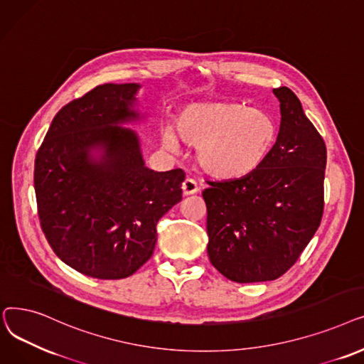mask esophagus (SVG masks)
Masks as SVG:
<instances>
[{
    "mask_svg": "<svg viewBox=\"0 0 364 364\" xmlns=\"http://www.w3.org/2000/svg\"><path fill=\"white\" fill-rule=\"evenodd\" d=\"M200 191V188L194 179H185L182 183V193L183 196H193Z\"/></svg>",
    "mask_w": 364,
    "mask_h": 364,
    "instance_id": "esophagus-1",
    "label": "esophagus"
}]
</instances>
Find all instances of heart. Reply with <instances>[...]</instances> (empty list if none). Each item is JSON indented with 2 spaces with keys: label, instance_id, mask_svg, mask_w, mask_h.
<instances>
[{
  "label": "heart",
  "instance_id": "heart-1",
  "mask_svg": "<svg viewBox=\"0 0 364 364\" xmlns=\"http://www.w3.org/2000/svg\"><path fill=\"white\" fill-rule=\"evenodd\" d=\"M176 131L161 130L163 145L178 151L181 137L188 146L197 148L198 167L218 181L252 175L265 163L277 139L269 114L227 100L189 103L176 117Z\"/></svg>",
  "mask_w": 364,
  "mask_h": 364
}]
</instances>
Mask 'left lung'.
<instances>
[{
	"mask_svg": "<svg viewBox=\"0 0 364 364\" xmlns=\"http://www.w3.org/2000/svg\"><path fill=\"white\" fill-rule=\"evenodd\" d=\"M280 130L265 163L252 175L210 182L203 191L212 265L237 283L279 279L320 227L324 207L326 145L287 87Z\"/></svg>",
	"mask_w": 364,
	"mask_h": 364,
	"instance_id": "1",
	"label": "left lung"
}]
</instances>
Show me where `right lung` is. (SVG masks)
<instances>
[{
    "label": "right lung",
    "instance_id": "1",
    "mask_svg": "<svg viewBox=\"0 0 364 364\" xmlns=\"http://www.w3.org/2000/svg\"><path fill=\"white\" fill-rule=\"evenodd\" d=\"M139 82L97 85L51 121L36 159L38 216L62 262L100 280L126 279L154 253L157 223L182 200L185 173L145 166L130 124Z\"/></svg>",
    "mask_w": 364,
    "mask_h": 364
}]
</instances>
